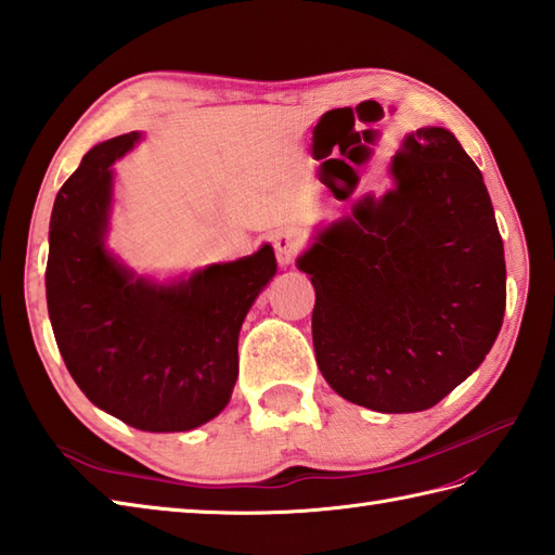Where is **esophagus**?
Returning a JSON list of instances; mask_svg holds the SVG:
<instances>
[{
	"instance_id": "34e87169",
	"label": "esophagus",
	"mask_w": 555,
	"mask_h": 555,
	"mask_svg": "<svg viewBox=\"0 0 555 555\" xmlns=\"http://www.w3.org/2000/svg\"><path fill=\"white\" fill-rule=\"evenodd\" d=\"M270 242H273V249H275L280 266H289L294 261V254H297V249H299L297 235H294L292 230L282 228V230H278V232H273V235H270Z\"/></svg>"
}]
</instances>
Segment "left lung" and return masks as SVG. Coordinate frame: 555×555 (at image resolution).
<instances>
[{
	"label": "left lung",
	"instance_id": "left-lung-1",
	"mask_svg": "<svg viewBox=\"0 0 555 555\" xmlns=\"http://www.w3.org/2000/svg\"><path fill=\"white\" fill-rule=\"evenodd\" d=\"M389 178L382 196L363 192L320 223L297 268L315 289L313 349L327 385L377 413H417L494 347L506 261L482 173L451 130L405 134Z\"/></svg>",
	"mask_w": 555,
	"mask_h": 555
}]
</instances>
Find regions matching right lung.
Returning a JSON list of instances; mask_svg holds the SVG:
<instances>
[{
	"mask_svg": "<svg viewBox=\"0 0 555 555\" xmlns=\"http://www.w3.org/2000/svg\"><path fill=\"white\" fill-rule=\"evenodd\" d=\"M134 130L94 144L49 220L47 309L70 377L96 409L142 433H188L225 409L246 313L278 273L268 242L237 261L158 280L108 249L114 164Z\"/></svg>",
	"mask_w": 555,
	"mask_h": 555,
	"instance_id": "add662e5",
	"label": "right lung"
}]
</instances>
